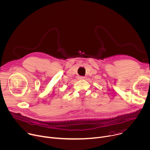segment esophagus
I'll return each mask as SVG.
<instances>
[{
  "mask_svg": "<svg viewBox=\"0 0 150 150\" xmlns=\"http://www.w3.org/2000/svg\"><path fill=\"white\" fill-rule=\"evenodd\" d=\"M77 79H78L79 80H82V79H85V77H84V76H78V77H77Z\"/></svg>",
  "mask_w": 150,
  "mask_h": 150,
  "instance_id": "34e87169",
  "label": "esophagus"
}]
</instances>
